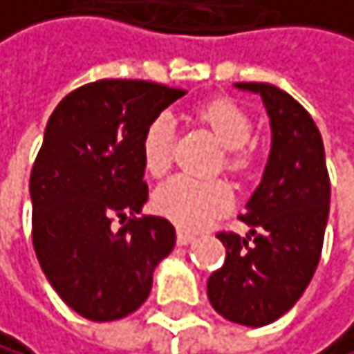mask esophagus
I'll return each instance as SVG.
<instances>
[{
  "label": "esophagus",
  "mask_w": 354,
  "mask_h": 354,
  "mask_svg": "<svg viewBox=\"0 0 354 354\" xmlns=\"http://www.w3.org/2000/svg\"><path fill=\"white\" fill-rule=\"evenodd\" d=\"M192 240H194V234H190V231H186V229H179L177 231V244L179 246H188Z\"/></svg>",
  "instance_id": "esophagus-1"
}]
</instances>
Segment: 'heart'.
Returning a JSON list of instances; mask_svg holds the SVG:
<instances>
[{
  "label": "heart",
  "mask_w": 354,
  "mask_h": 354,
  "mask_svg": "<svg viewBox=\"0 0 354 354\" xmlns=\"http://www.w3.org/2000/svg\"><path fill=\"white\" fill-rule=\"evenodd\" d=\"M201 123H205L218 142L227 149V168L229 171H244L246 156L242 147L251 138V118L236 103L218 99L205 103L196 112ZM171 149H173V120L171 116H156L145 129L140 153L142 166L149 175L160 177L171 166ZM234 203V192L229 183L221 179H194L188 175H177L156 190L153 205L158 214L166 216L181 229H201L212 218L227 212Z\"/></svg>",
  "instance_id": "b5f03b06"
}]
</instances>
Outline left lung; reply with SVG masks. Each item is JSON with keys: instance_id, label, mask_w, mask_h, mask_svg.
Listing matches in <instances>:
<instances>
[{"instance_id": "obj_1", "label": "left lung", "mask_w": 354, "mask_h": 354, "mask_svg": "<svg viewBox=\"0 0 354 354\" xmlns=\"http://www.w3.org/2000/svg\"><path fill=\"white\" fill-rule=\"evenodd\" d=\"M261 97L270 118V153L240 221L248 234H218L223 268L207 279V299L242 326H266L296 305L314 277L331 205L322 136L314 118L270 84H234Z\"/></svg>"}]
</instances>
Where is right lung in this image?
Masks as SVG:
<instances>
[{"label":"right lung","instance_id":"right-lung-1","mask_svg":"<svg viewBox=\"0 0 354 354\" xmlns=\"http://www.w3.org/2000/svg\"><path fill=\"white\" fill-rule=\"evenodd\" d=\"M183 95L153 82L99 80L66 95L49 116L30 177L34 251L51 288L88 320L133 314L175 248L171 223L136 214L149 198L145 129ZM114 218L128 225L116 232Z\"/></svg>","mask_w":354,"mask_h":354}]
</instances>
